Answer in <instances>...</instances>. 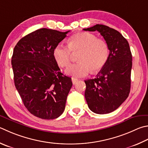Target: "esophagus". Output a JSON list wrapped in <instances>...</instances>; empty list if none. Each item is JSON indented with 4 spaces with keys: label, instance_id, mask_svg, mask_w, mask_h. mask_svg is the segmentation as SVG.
<instances>
[{
    "label": "esophagus",
    "instance_id": "obj_1",
    "mask_svg": "<svg viewBox=\"0 0 148 148\" xmlns=\"http://www.w3.org/2000/svg\"><path fill=\"white\" fill-rule=\"evenodd\" d=\"M72 83H73L74 85L76 84V83L77 82V79L74 78V77H72Z\"/></svg>",
    "mask_w": 148,
    "mask_h": 148
}]
</instances>
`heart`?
Wrapping results in <instances>:
<instances>
[{"label":"heart","mask_w":148,"mask_h":148,"mask_svg":"<svg viewBox=\"0 0 148 148\" xmlns=\"http://www.w3.org/2000/svg\"><path fill=\"white\" fill-rule=\"evenodd\" d=\"M78 63L70 65L65 72L75 77L87 76L90 71H98L106 63L109 49L107 42L89 32H79L70 37L68 47L58 44L52 54L56 62L61 67L69 65L72 53H78Z\"/></svg>","instance_id":"1"}]
</instances>
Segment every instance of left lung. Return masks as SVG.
<instances>
[{
	"label": "left lung",
	"instance_id": "1",
	"mask_svg": "<svg viewBox=\"0 0 148 148\" xmlns=\"http://www.w3.org/2000/svg\"><path fill=\"white\" fill-rule=\"evenodd\" d=\"M100 33L109 49L108 59L95 79L85 80V97L88 108L103 114L119 108L131 88L132 55L126 39L119 32L103 25L83 29Z\"/></svg>",
	"mask_w": 148,
	"mask_h": 148
}]
</instances>
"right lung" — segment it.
Returning <instances> with one entry per match:
<instances>
[{"label":"right lung","instance_id":"add662e5","mask_svg":"<svg viewBox=\"0 0 148 148\" xmlns=\"http://www.w3.org/2000/svg\"><path fill=\"white\" fill-rule=\"evenodd\" d=\"M69 32L37 29L20 39L13 49L15 87L28 111L40 119H57L65 108L72 80L61 73L52 52Z\"/></svg>","mask_w":148,"mask_h":148}]
</instances>
